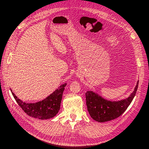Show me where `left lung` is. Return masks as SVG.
Masks as SVG:
<instances>
[{
	"instance_id": "obj_1",
	"label": "left lung",
	"mask_w": 149,
	"mask_h": 149,
	"mask_svg": "<svg viewBox=\"0 0 149 149\" xmlns=\"http://www.w3.org/2000/svg\"><path fill=\"white\" fill-rule=\"evenodd\" d=\"M138 85L139 81L136 82L133 91L128 97L118 101L106 100L96 92L87 91L86 93V105L91 117L96 121L103 123L111 121L121 116L135 96Z\"/></svg>"
}]
</instances>
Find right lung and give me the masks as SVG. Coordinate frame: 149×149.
Wrapping results in <instances>:
<instances>
[{
    "label": "right lung",
    "mask_w": 149,
    "mask_h": 149,
    "mask_svg": "<svg viewBox=\"0 0 149 149\" xmlns=\"http://www.w3.org/2000/svg\"><path fill=\"white\" fill-rule=\"evenodd\" d=\"M67 84L65 83L56 89L52 93L43 100L36 103H26L17 97L10 89L11 93L18 105L28 115L44 120L55 117L60 109L63 92Z\"/></svg>",
    "instance_id": "obj_1"
}]
</instances>
